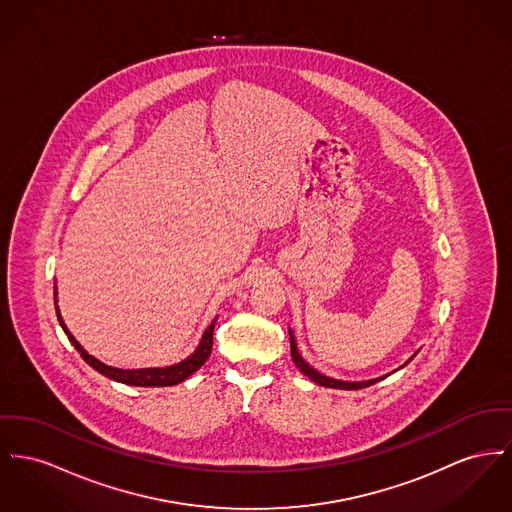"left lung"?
Wrapping results in <instances>:
<instances>
[{"label":"left lung","mask_w":512,"mask_h":512,"mask_svg":"<svg viewBox=\"0 0 512 512\" xmlns=\"http://www.w3.org/2000/svg\"><path fill=\"white\" fill-rule=\"evenodd\" d=\"M289 340H291V355H293V361H295V365L299 367V371H301L303 375H307L310 380H314L316 384H320V386L338 388V390H359V388H367V386H371V384H375L378 380H382V378L388 376H378V378H373V380H361V382H349V380H338V378H332V376L322 375V373H318L316 369H312L307 361L303 359V355H301L299 349H297V340H295V336H293L291 330H289ZM411 359H413V357H411ZM411 359H409V361H411ZM402 367H404V365H402Z\"/></svg>","instance_id":"8db88e82"}]
</instances>
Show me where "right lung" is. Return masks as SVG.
<instances>
[{
  "instance_id": "1",
  "label": "right lung",
  "mask_w": 512,
  "mask_h": 512,
  "mask_svg": "<svg viewBox=\"0 0 512 512\" xmlns=\"http://www.w3.org/2000/svg\"><path fill=\"white\" fill-rule=\"evenodd\" d=\"M54 303H56V289H54ZM56 314H58L60 326L64 328V332H66L69 341L73 343V347L81 353V357L85 359V363H89V365H91L95 371H99L101 375L108 376V378H112V380H116V382L130 384V386H174V384L186 380L188 376L194 375V373L204 365L205 361H207V357H209V353H211V347H213V328H215V320H217V318H213V322L205 328L204 336H202V341H200L198 349H196L188 359H184V361H180V363H176V365H171V367H157V369H116V367L104 365L99 359H95L93 355H89V353L81 347V343L69 334L68 326L64 324V320H62V316H60V308H58V305H56Z\"/></svg>"
}]
</instances>
